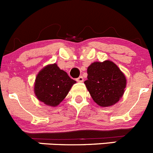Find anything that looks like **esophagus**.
Masks as SVG:
<instances>
[{"mask_svg": "<svg viewBox=\"0 0 153 153\" xmlns=\"http://www.w3.org/2000/svg\"><path fill=\"white\" fill-rule=\"evenodd\" d=\"M76 81H77V82H84L83 77H82V76L78 77V78L76 79Z\"/></svg>", "mask_w": 153, "mask_h": 153, "instance_id": "1", "label": "esophagus"}]
</instances>
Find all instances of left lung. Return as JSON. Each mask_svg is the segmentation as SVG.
<instances>
[{
    "label": "left lung",
    "mask_w": 153,
    "mask_h": 153,
    "mask_svg": "<svg viewBox=\"0 0 153 153\" xmlns=\"http://www.w3.org/2000/svg\"><path fill=\"white\" fill-rule=\"evenodd\" d=\"M87 73L85 85L97 105L111 107L123 97L126 86V76L112 61L94 62L89 65Z\"/></svg>",
    "instance_id": "1"
}]
</instances>
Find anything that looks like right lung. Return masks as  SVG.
Returning a JSON list of instances; mask_svg holds the SVG:
<instances>
[{"mask_svg":"<svg viewBox=\"0 0 153 153\" xmlns=\"http://www.w3.org/2000/svg\"><path fill=\"white\" fill-rule=\"evenodd\" d=\"M76 83L56 63L42 68L36 77L34 93L46 105L56 107L65 99L71 87Z\"/></svg>","mask_w":153,"mask_h":153,"instance_id":"add662e5","label":"right lung"}]
</instances>
